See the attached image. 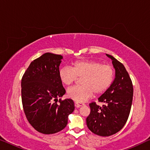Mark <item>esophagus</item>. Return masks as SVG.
Masks as SVG:
<instances>
[{
	"label": "esophagus",
	"instance_id": "obj_1",
	"mask_svg": "<svg viewBox=\"0 0 150 150\" xmlns=\"http://www.w3.org/2000/svg\"><path fill=\"white\" fill-rule=\"evenodd\" d=\"M74 104H75V106H76V108H79V107H81V106L84 105V104H83V103H79V102H76Z\"/></svg>",
	"mask_w": 150,
	"mask_h": 150
}]
</instances>
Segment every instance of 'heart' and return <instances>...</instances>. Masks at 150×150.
Listing matches in <instances>:
<instances>
[{
    "label": "heart",
    "instance_id": "1",
    "mask_svg": "<svg viewBox=\"0 0 150 150\" xmlns=\"http://www.w3.org/2000/svg\"><path fill=\"white\" fill-rule=\"evenodd\" d=\"M115 71L112 66L93 60H79L69 67L59 70V78L65 86H70L81 78V85L67 90V96L79 102L89 99L93 95H100L107 90L113 81Z\"/></svg>",
    "mask_w": 150,
    "mask_h": 150
}]
</instances>
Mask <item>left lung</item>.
<instances>
[{
    "mask_svg": "<svg viewBox=\"0 0 150 150\" xmlns=\"http://www.w3.org/2000/svg\"><path fill=\"white\" fill-rule=\"evenodd\" d=\"M115 78L110 87L98 98L102 106L89 104L91 111L86 119L88 128L94 134L108 137L122 130L130 115L133 98L132 81L124 65L111 55Z\"/></svg>",
    "mask_w": 150,
    "mask_h": 150,
    "instance_id": "obj_1",
    "label": "left lung"
}]
</instances>
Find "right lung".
<instances>
[{"instance_id": "add662e5", "label": "right lung", "mask_w": 150, "mask_h": 150, "mask_svg": "<svg viewBox=\"0 0 150 150\" xmlns=\"http://www.w3.org/2000/svg\"><path fill=\"white\" fill-rule=\"evenodd\" d=\"M62 59L61 55L45 53L30 63L22 78L24 112L29 124L42 134H54L65 128L75 108L71 99L60 98L65 93L59 78Z\"/></svg>"}]
</instances>
